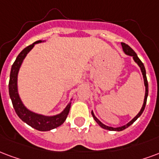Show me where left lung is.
Returning <instances> with one entry per match:
<instances>
[{"mask_svg": "<svg viewBox=\"0 0 159 159\" xmlns=\"http://www.w3.org/2000/svg\"><path fill=\"white\" fill-rule=\"evenodd\" d=\"M121 46H122V50L124 51V53L125 55H127V56H132V58H133L134 61L136 62V64L139 66L140 69H141V71H142V76H143V80H144V85H145V97H144V101H143V104H142V107L141 110L139 111V113L136 115L135 117H134L130 122H128L127 124L125 125H122V126H120V127H111V126H109V125H106L103 124L102 122L98 120V119L95 116L94 113L93 111L92 110V116L93 117V119L95 120V121L97 122L98 124L99 125V126L103 128V129H105V130H115V131H121V130H125V129H126L127 127H129L130 125H132L134 122L136 121L137 119L139 118L141 115L142 114V112L144 111V109H145V106H146V103H147V98H148V80H147V76H146V70H145V66H144V65L141 61V60L138 58V56L136 55L135 51H134L131 48H130L128 44H125V43H121Z\"/></svg>", "mask_w": 159, "mask_h": 159, "instance_id": "left-lung-1", "label": "left lung"}]
</instances>
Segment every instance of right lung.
Listing matches in <instances>:
<instances>
[{
	"label": "right lung",
	"mask_w": 159,
	"mask_h": 159,
	"mask_svg": "<svg viewBox=\"0 0 159 159\" xmlns=\"http://www.w3.org/2000/svg\"><path fill=\"white\" fill-rule=\"evenodd\" d=\"M42 42H44V41H36L34 43H32L31 45L23 49L17 56L16 61H14L11 69L10 80H9V95H10L15 111L18 117L23 122H25L26 124H28L31 127L34 128L38 130L48 131V130L57 128L64 123L70 111V104H71L70 101L72 98H70V103H68L66 108L60 114H57L55 116H43L41 114L33 112L23 104V101L21 100V98L18 93V86H17V76H18V72H19L20 67L22 66L23 60L25 59L29 51L34 47L36 43H42Z\"/></svg>",
	"instance_id": "add662e5"
}]
</instances>
